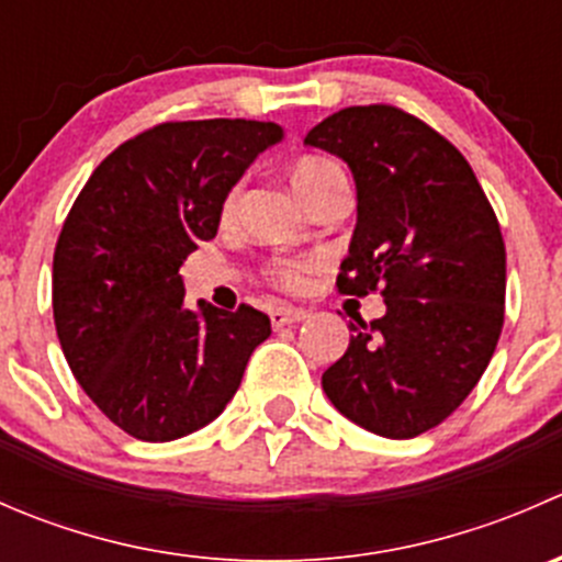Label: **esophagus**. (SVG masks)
<instances>
[{
	"mask_svg": "<svg viewBox=\"0 0 562 562\" xmlns=\"http://www.w3.org/2000/svg\"><path fill=\"white\" fill-rule=\"evenodd\" d=\"M269 317H271V326L282 328V326H291V323L304 321L307 313H304V310H296V307H274L269 313Z\"/></svg>",
	"mask_w": 562,
	"mask_h": 562,
	"instance_id": "34e87169",
	"label": "esophagus"
}]
</instances>
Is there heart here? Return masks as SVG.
I'll return each instance as SVG.
<instances>
[{"label":"heart","instance_id":"b5f03b06","mask_svg":"<svg viewBox=\"0 0 562 562\" xmlns=\"http://www.w3.org/2000/svg\"><path fill=\"white\" fill-rule=\"evenodd\" d=\"M291 184L293 190L310 203V209H313L323 195H328V192L337 190V187H345V176L339 171L337 162L317 155H304L291 166ZM239 198H241L239 187H234V190L225 195L223 220L234 217L236 209H239ZM310 269H313V266H310L307 260H280V263L271 266L269 277L271 282H277L280 288H291V291H296V288H302L304 282H307Z\"/></svg>","mask_w":562,"mask_h":562}]
</instances>
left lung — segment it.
Segmentation results:
<instances>
[{
  "instance_id": "obj_1",
  "label": "left lung",
  "mask_w": 562,
  "mask_h": 562,
  "mask_svg": "<svg viewBox=\"0 0 562 562\" xmlns=\"http://www.w3.org/2000/svg\"><path fill=\"white\" fill-rule=\"evenodd\" d=\"M304 144L342 157L359 217L337 288L381 291L386 315H353L323 391L383 438L438 427L484 375L506 313V245L495 209L454 144L402 108L331 113Z\"/></svg>"
}]
</instances>
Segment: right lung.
<instances>
[{"instance_id": "right-lung-1", "label": "right lung", "mask_w": 562, "mask_h": 562, "mask_svg": "<svg viewBox=\"0 0 562 562\" xmlns=\"http://www.w3.org/2000/svg\"><path fill=\"white\" fill-rule=\"evenodd\" d=\"M280 138L274 122H162L94 168L61 225L56 337L89 400L133 438L168 443L214 422L271 334L249 304L187 307L179 266L214 239L231 187Z\"/></svg>"}]
</instances>
